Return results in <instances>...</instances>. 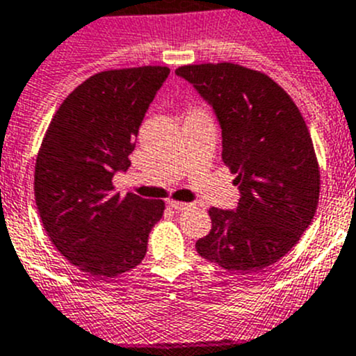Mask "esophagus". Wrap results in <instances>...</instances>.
Returning a JSON list of instances; mask_svg holds the SVG:
<instances>
[{
  "instance_id": "34e87169",
  "label": "esophagus",
  "mask_w": 356,
  "mask_h": 356,
  "mask_svg": "<svg viewBox=\"0 0 356 356\" xmlns=\"http://www.w3.org/2000/svg\"><path fill=\"white\" fill-rule=\"evenodd\" d=\"M168 204L171 206L172 209H176V211H184V209H188L192 208L191 202H180V201H172V199H169Z\"/></svg>"
}]
</instances>
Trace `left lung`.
<instances>
[{
    "mask_svg": "<svg viewBox=\"0 0 356 356\" xmlns=\"http://www.w3.org/2000/svg\"><path fill=\"white\" fill-rule=\"evenodd\" d=\"M213 108L222 159L239 188L236 209H209L211 231L195 243L202 259L255 274L289 253L320 197V169L309 131L289 94L260 71L239 64L176 70Z\"/></svg>",
    "mask_w": 356,
    "mask_h": 356,
    "instance_id": "8db88e82",
    "label": "left lung"
}]
</instances>
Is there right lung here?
Returning <instances> with one entry per match:
<instances>
[{
    "label": "right lung",
    "instance_id": "obj_1",
    "mask_svg": "<svg viewBox=\"0 0 356 356\" xmlns=\"http://www.w3.org/2000/svg\"><path fill=\"white\" fill-rule=\"evenodd\" d=\"M165 66L101 71L59 106L35 168L40 218L60 255L96 280L145 259L164 202L113 192L115 172L131 165L140 125L169 74Z\"/></svg>",
    "mask_w": 356,
    "mask_h": 356
}]
</instances>
